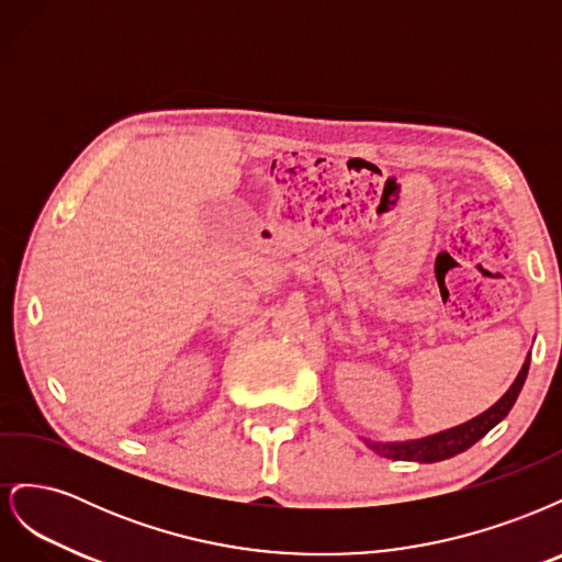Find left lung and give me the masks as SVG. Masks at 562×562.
Here are the masks:
<instances>
[{
  "instance_id": "8db88e82",
  "label": "left lung",
  "mask_w": 562,
  "mask_h": 562,
  "mask_svg": "<svg viewBox=\"0 0 562 562\" xmlns=\"http://www.w3.org/2000/svg\"><path fill=\"white\" fill-rule=\"evenodd\" d=\"M527 370H530V356L525 359L512 389H508L495 405L487 407L483 415L473 417L464 424H459V427H452L448 431H440V434L419 438V440H405V443H372V440H366V443L370 446V450H375L380 457L398 459V462L431 464V462H440V459H450L459 452L469 450L473 443H479V440L492 427H497V424L508 415V411L514 407V403L520 394V389L525 384Z\"/></svg>"
}]
</instances>
